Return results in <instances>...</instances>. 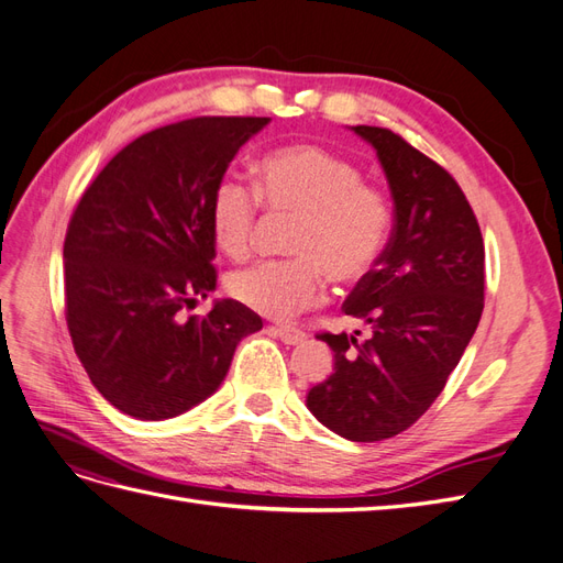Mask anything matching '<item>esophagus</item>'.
<instances>
[{
  "label": "esophagus",
  "mask_w": 563,
  "mask_h": 563,
  "mask_svg": "<svg viewBox=\"0 0 563 563\" xmlns=\"http://www.w3.org/2000/svg\"><path fill=\"white\" fill-rule=\"evenodd\" d=\"M275 333L282 338V343H286V345H302L305 340H308V333L305 331H300V329H296V327H275Z\"/></svg>",
  "instance_id": "obj_1"
}]
</instances>
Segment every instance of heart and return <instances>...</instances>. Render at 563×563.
Returning a JSON list of instances; mask_svg holds the SVG:
<instances>
[{"mask_svg":"<svg viewBox=\"0 0 563 563\" xmlns=\"http://www.w3.org/2000/svg\"><path fill=\"white\" fill-rule=\"evenodd\" d=\"M261 196L272 211L300 213L286 261L236 269L228 291L249 310L288 319L310 308L327 277L335 284L364 279L387 246L395 211L385 192L364 185L362 168L319 145H284L255 164V190L240 176L218 178L209 201L213 244L228 258L251 253Z\"/></svg>","mask_w":563,"mask_h":563,"instance_id":"b5f03b06","label":"heart"}]
</instances>
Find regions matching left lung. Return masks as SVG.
I'll return each instance as SVG.
<instances>
[{
	"instance_id": "left-lung-1",
	"label": "left lung",
	"mask_w": 563,
	"mask_h": 563,
	"mask_svg": "<svg viewBox=\"0 0 563 563\" xmlns=\"http://www.w3.org/2000/svg\"><path fill=\"white\" fill-rule=\"evenodd\" d=\"M385 172L395 228L343 312L360 331L319 333L333 373L308 391L312 416L350 441L395 437L428 411L457 366L484 310V240L453 176L401 135L352 126Z\"/></svg>"
}]
</instances>
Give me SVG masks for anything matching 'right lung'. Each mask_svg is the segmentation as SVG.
<instances>
[{
	"mask_svg": "<svg viewBox=\"0 0 563 563\" xmlns=\"http://www.w3.org/2000/svg\"><path fill=\"white\" fill-rule=\"evenodd\" d=\"M269 117H195L150 131L81 195L63 246L65 319L93 387L139 420L176 418L225 380L263 319L216 288L213 185Z\"/></svg>",
	"mask_w": 563,
	"mask_h": 563,
	"instance_id": "add662e5",
	"label": "right lung"
}]
</instances>
